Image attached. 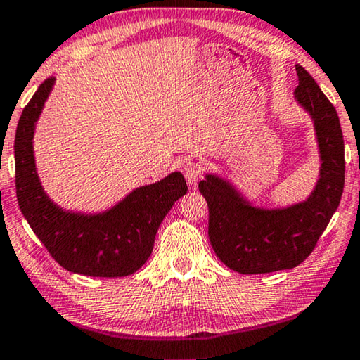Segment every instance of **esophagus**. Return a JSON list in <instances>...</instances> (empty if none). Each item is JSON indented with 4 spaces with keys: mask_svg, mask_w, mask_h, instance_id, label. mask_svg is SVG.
Instances as JSON below:
<instances>
[{
    "mask_svg": "<svg viewBox=\"0 0 360 360\" xmlns=\"http://www.w3.org/2000/svg\"><path fill=\"white\" fill-rule=\"evenodd\" d=\"M182 173H184L187 184L195 186L202 176V165L198 162H187L184 167H182Z\"/></svg>",
    "mask_w": 360,
    "mask_h": 360,
    "instance_id": "obj_1",
    "label": "esophagus"
}]
</instances>
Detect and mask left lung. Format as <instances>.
I'll list each match as a JSON object with an SVG mask.
<instances>
[{
    "instance_id": "1",
    "label": "left lung",
    "mask_w": 360,
    "mask_h": 360,
    "mask_svg": "<svg viewBox=\"0 0 360 360\" xmlns=\"http://www.w3.org/2000/svg\"><path fill=\"white\" fill-rule=\"evenodd\" d=\"M296 75L295 101L309 113L321 157L311 195L290 207L261 208L218 174H207L198 184L208 203L211 247L236 272L267 274L301 264L312 253L343 195L345 141L338 113L301 65H296Z\"/></svg>"
}]
</instances>
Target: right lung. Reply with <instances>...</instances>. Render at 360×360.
I'll list each match as a JSON object with an SVG mask.
<instances>
[{
    "label": "right lung",
    "instance_id": "right-lung-1",
    "mask_svg": "<svg viewBox=\"0 0 360 360\" xmlns=\"http://www.w3.org/2000/svg\"><path fill=\"white\" fill-rule=\"evenodd\" d=\"M54 83L51 77L39 84L17 124L15 191L20 211L64 269L89 277L129 276L149 259L163 218L187 193L186 179L174 171L138 187L101 213H75L56 205L43 189L33 153L37 122Z\"/></svg>",
    "mask_w": 360,
    "mask_h": 360
}]
</instances>
